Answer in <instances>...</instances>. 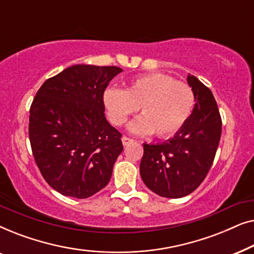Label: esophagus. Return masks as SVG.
Returning a JSON list of instances; mask_svg holds the SVG:
<instances>
[{
    "mask_svg": "<svg viewBox=\"0 0 254 254\" xmlns=\"http://www.w3.org/2000/svg\"><path fill=\"white\" fill-rule=\"evenodd\" d=\"M121 141H123V144H124V145H128L129 143H131V142H133V140H131V138L127 137V136H123V137H121Z\"/></svg>",
    "mask_w": 254,
    "mask_h": 254,
    "instance_id": "obj_1",
    "label": "esophagus"
}]
</instances>
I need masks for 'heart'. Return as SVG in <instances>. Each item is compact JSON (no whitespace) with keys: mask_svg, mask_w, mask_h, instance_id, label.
<instances>
[{"mask_svg":"<svg viewBox=\"0 0 254 254\" xmlns=\"http://www.w3.org/2000/svg\"><path fill=\"white\" fill-rule=\"evenodd\" d=\"M103 103L111 123L116 126L124 125L140 107L142 116L128 126L131 133L154 131L158 137H170L190 119L195 96L186 83L152 72L131 79L126 90L107 88L103 93Z\"/></svg>","mask_w":254,"mask_h":254,"instance_id":"1","label":"heart"}]
</instances>
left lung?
Masks as SVG:
<instances>
[{"instance_id":"8db88e82","label":"left lung","mask_w":254,"mask_h":254,"mask_svg":"<svg viewBox=\"0 0 254 254\" xmlns=\"http://www.w3.org/2000/svg\"><path fill=\"white\" fill-rule=\"evenodd\" d=\"M195 96L190 119L163 143H143L140 173L145 186L163 197H183L206 178L218 143L222 120L213 93L195 76L187 75Z\"/></svg>"}]
</instances>
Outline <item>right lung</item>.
I'll list each match as a JSON object with an SVG mask.
<instances>
[{"instance_id": "right-lung-1", "label": "right lung", "mask_w": 254, "mask_h": 254, "mask_svg": "<svg viewBox=\"0 0 254 254\" xmlns=\"http://www.w3.org/2000/svg\"><path fill=\"white\" fill-rule=\"evenodd\" d=\"M123 69L75 64L48 78L30 109L29 136L41 175L62 195L85 199L109 184L124 150L103 93Z\"/></svg>"}]
</instances>
